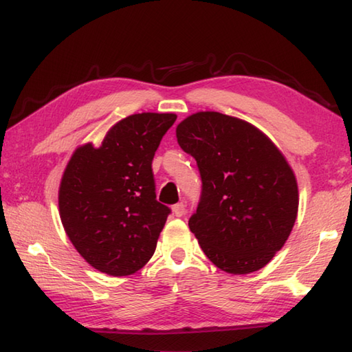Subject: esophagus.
Wrapping results in <instances>:
<instances>
[{"label":"esophagus","instance_id":"1","mask_svg":"<svg viewBox=\"0 0 352 352\" xmlns=\"http://www.w3.org/2000/svg\"><path fill=\"white\" fill-rule=\"evenodd\" d=\"M172 213H174L177 218H182V216L186 213V206L183 203H178L175 206H172Z\"/></svg>","mask_w":352,"mask_h":352}]
</instances>
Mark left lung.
Wrapping results in <instances>:
<instances>
[{
  "label": "left lung",
  "instance_id": "1",
  "mask_svg": "<svg viewBox=\"0 0 352 352\" xmlns=\"http://www.w3.org/2000/svg\"><path fill=\"white\" fill-rule=\"evenodd\" d=\"M175 131L203 182L189 219L201 250L223 272L258 271L283 248L296 221L300 197L286 157L257 126L219 111L193 113Z\"/></svg>",
  "mask_w": 352,
  "mask_h": 352
}]
</instances>
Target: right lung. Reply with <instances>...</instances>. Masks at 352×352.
Returning <instances> with one entry per match:
<instances>
[{
	"mask_svg": "<svg viewBox=\"0 0 352 352\" xmlns=\"http://www.w3.org/2000/svg\"><path fill=\"white\" fill-rule=\"evenodd\" d=\"M175 113H136L116 122L100 146L81 145L58 188L69 241L92 267L131 275L153 257L169 207L155 199L151 163Z\"/></svg>",
	"mask_w": 352,
	"mask_h": 352,
	"instance_id": "right-lung-1",
	"label": "right lung"
}]
</instances>
